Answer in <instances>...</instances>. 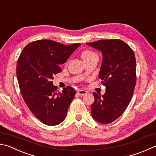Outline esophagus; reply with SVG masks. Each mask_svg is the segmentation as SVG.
Returning <instances> with one entry per match:
<instances>
[{
    "label": "esophagus",
    "instance_id": "esophagus-1",
    "mask_svg": "<svg viewBox=\"0 0 156 156\" xmlns=\"http://www.w3.org/2000/svg\"><path fill=\"white\" fill-rule=\"evenodd\" d=\"M87 92L84 90H78V94L80 96H83L84 95H86Z\"/></svg>",
    "mask_w": 156,
    "mask_h": 156
}]
</instances>
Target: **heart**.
Wrapping results in <instances>:
<instances>
[{"instance_id": "obj_1", "label": "heart", "mask_w": 156, "mask_h": 156, "mask_svg": "<svg viewBox=\"0 0 156 156\" xmlns=\"http://www.w3.org/2000/svg\"><path fill=\"white\" fill-rule=\"evenodd\" d=\"M82 58H83V60L84 59H87L89 58L92 57L93 56H97L96 55V53H95L94 52H93L92 50H84L83 52H82Z\"/></svg>"}]
</instances>
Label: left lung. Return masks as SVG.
<instances>
[{
	"label": "left lung",
	"mask_w": 156,
	"mask_h": 156,
	"mask_svg": "<svg viewBox=\"0 0 156 156\" xmlns=\"http://www.w3.org/2000/svg\"><path fill=\"white\" fill-rule=\"evenodd\" d=\"M100 50L103 60L99 78L106 89L104 95L93 93L92 117L98 122L108 124L115 121L125 111L132 100L136 83L134 51L118 39H101L87 43Z\"/></svg>",
	"instance_id": "8db88e82"
}]
</instances>
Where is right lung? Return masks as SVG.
<instances>
[{"label":"right lung","mask_w":156,"mask_h":156,"mask_svg":"<svg viewBox=\"0 0 156 156\" xmlns=\"http://www.w3.org/2000/svg\"><path fill=\"white\" fill-rule=\"evenodd\" d=\"M80 44H62L41 39L27 44L20 55L16 73L22 98L33 114L47 126H56L66 117L76 95L72 87L56 90L51 81Z\"/></svg>","instance_id":"right-lung-1"}]
</instances>
